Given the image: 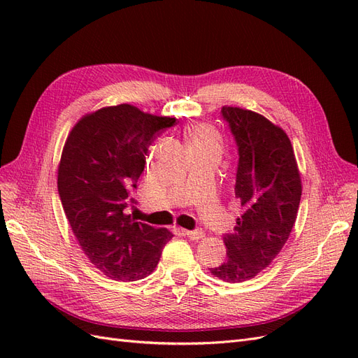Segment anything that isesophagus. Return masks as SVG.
<instances>
[{
  "instance_id": "obj_1",
  "label": "esophagus",
  "mask_w": 358,
  "mask_h": 358,
  "mask_svg": "<svg viewBox=\"0 0 358 358\" xmlns=\"http://www.w3.org/2000/svg\"><path fill=\"white\" fill-rule=\"evenodd\" d=\"M183 234L189 237V239H192V241H199V239H203V237H204L203 230H185V231H183Z\"/></svg>"
}]
</instances>
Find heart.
I'll return each mask as SVG.
<instances>
[{"label": "heart", "instance_id": "obj_1", "mask_svg": "<svg viewBox=\"0 0 358 358\" xmlns=\"http://www.w3.org/2000/svg\"><path fill=\"white\" fill-rule=\"evenodd\" d=\"M187 142H188L189 150L197 149V148H206V146L220 149L218 136H216V133L209 125H204V124H197L188 129Z\"/></svg>", "mask_w": 358, "mask_h": 358}]
</instances>
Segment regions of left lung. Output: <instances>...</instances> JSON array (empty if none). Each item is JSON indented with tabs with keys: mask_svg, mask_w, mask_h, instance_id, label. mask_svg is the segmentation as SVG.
Returning a JSON list of instances; mask_svg holds the SVG:
<instances>
[{
	"mask_svg": "<svg viewBox=\"0 0 358 358\" xmlns=\"http://www.w3.org/2000/svg\"><path fill=\"white\" fill-rule=\"evenodd\" d=\"M221 115L239 152L234 192L243 213L234 233L224 236L227 259L210 273L234 284L257 276L288 241L297 218L301 179L282 128L241 107L224 106Z\"/></svg>",
	"mask_w": 358,
	"mask_h": 358,
	"instance_id": "1",
	"label": "left lung"
}]
</instances>
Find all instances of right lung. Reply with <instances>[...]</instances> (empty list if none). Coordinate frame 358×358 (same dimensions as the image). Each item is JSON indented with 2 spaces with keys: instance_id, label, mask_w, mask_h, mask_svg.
I'll return each instance as SVG.
<instances>
[{
  "instance_id": "1",
  "label": "right lung",
  "mask_w": 358,
  "mask_h": 358,
  "mask_svg": "<svg viewBox=\"0 0 358 358\" xmlns=\"http://www.w3.org/2000/svg\"><path fill=\"white\" fill-rule=\"evenodd\" d=\"M176 117L131 104L103 107L73 127L58 167L64 212L90 262L115 280L143 279L155 270L173 234L137 222L125 210L145 170L148 149Z\"/></svg>"
}]
</instances>
